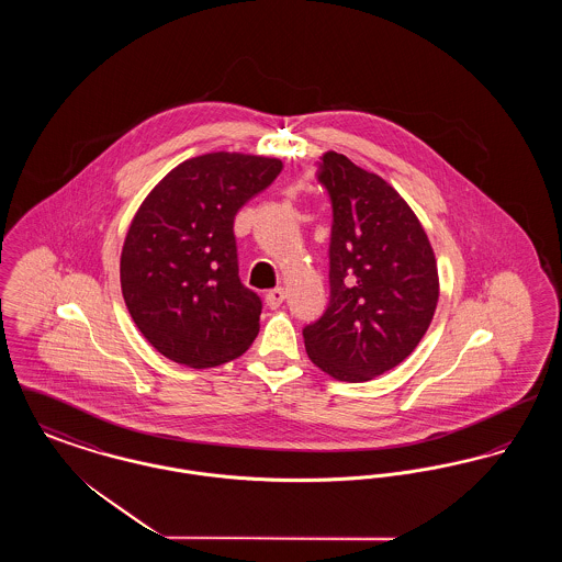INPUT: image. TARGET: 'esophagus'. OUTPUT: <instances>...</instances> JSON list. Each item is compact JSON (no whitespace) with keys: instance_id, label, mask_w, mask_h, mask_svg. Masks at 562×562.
<instances>
[{"instance_id":"obj_1","label":"esophagus","mask_w":562,"mask_h":562,"mask_svg":"<svg viewBox=\"0 0 562 562\" xmlns=\"http://www.w3.org/2000/svg\"><path fill=\"white\" fill-rule=\"evenodd\" d=\"M286 299V291L284 289H273V291H269L268 294H266V303H268V307H271V310H276V307H280L282 305V301Z\"/></svg>"}]
</instances>
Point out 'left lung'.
I'll return each mask as SVG.
<instances>
[{
	"label": "left lung",
	"mask_w": 562,
	"mask_h": 562,
	"mask_svg": "<svg viewBox=\"0 0 562 562\" xmlns=\"http://www.w3.org/2000/svg\"><path fill=\"white\" fill-rule=\"evenodd\" d=\"M333 206L330 301L303 328L307 356L324 373L371 381L398 367L428 330L438 269L419 218L401 193L341 154L318 161Z\"/></svg>",
	"instance_id": "left-lung-1"
}]
</instances>
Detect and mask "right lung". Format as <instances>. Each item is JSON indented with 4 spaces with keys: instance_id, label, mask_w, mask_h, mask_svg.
<instances>
[{
    "instance_id": "right-lung-1",
    "label": "right lung",
    "mask_w": 562,
    "mask_h": 562,
    "mask_svg": "<svg viewBox=\"0 0 562 562\" xmlns=\"http://www.w3.org/2000/svg\"><path fill=\"white\" fill-rule=\"evenodd\" d=\"M282 161L216 151L170 170L134 214L120 282L143 337L191 369L241 356L259 333L261 299L238 276L234 218Z\"/></svg>"
}]
</instances>
